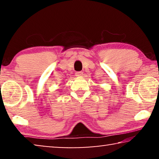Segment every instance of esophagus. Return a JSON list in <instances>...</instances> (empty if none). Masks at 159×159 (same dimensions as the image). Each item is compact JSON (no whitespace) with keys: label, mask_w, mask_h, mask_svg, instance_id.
<instances>
[{"label":"esophagus","mask_w":159,"mask_h":159,"mask_svg":"<svg viewBox=\"0 0 159 159\" xmlns=\"http://www.w3.org/2000/svg\"><path fill=\"white\" fill-rule=\"evenodd\" d=\"M82 75H83V72H82V71H77V72L75 73V75L77 76V77H82Z\"/></svg>","instance_id":"obj_1"}]
</instances>
